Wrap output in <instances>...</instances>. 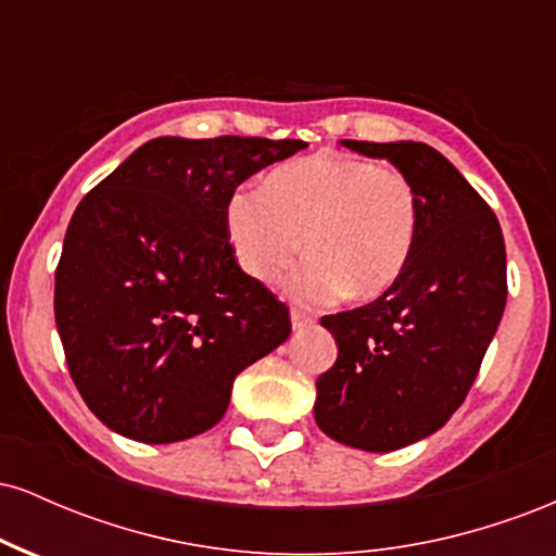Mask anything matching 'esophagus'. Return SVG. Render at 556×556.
Masks as SVG:
<instances>
[{"mask_svg":"<svg viewBox=\"0 0 556 556\" xmlns=\"http://www.w3.org/2000/svg\"><path fill=\"white\" fill-rule=\"evenodd\" d=\"M290 318H292V329H295V331H300V329H308V327H314V316H311V314H305V311H300V308H292Z\"/></svg>","mask_w":556,"mask_h":556,"instance_id":"esophagus-1","label":"esophagus"}]
</instances>
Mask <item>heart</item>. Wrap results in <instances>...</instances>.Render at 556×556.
Returning <instances> with one entry per match:
<instances>
[{
    "label": "heart",
    "instance_id": "b5f03b06",
    "mask_svg": "<svg viewBox=\"0 0 556 556\" xmlns=\"http://www.w3.org/2000/svg\"><path fill=\"white\" fill-rule=\"evenodd\" d=\"M238 264L261 282L290 269L305 240L308 261L290 279L305 303L350 292L379 298L405 271L418 235V195L400 169L350 154H314L266 175L227 206Z\"/></svg>",
    "mask_w": 556,
    "mask_h": 556
}]
</instances>
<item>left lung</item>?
I'll use <instances>...</instances> for the list:
<instances>
[{"label":"left lung","instance_id":"obj_1","mask_svg":"<svg viewBox=\"0 0 556 556\" xmlns=\"http://www.w3.org/2000/svg\"><path fill=\"white\" fill-rule=\"evenodd\" d=\"M342 146L387 159L413 182L418 235L384 295L321 318L337 361L318 376L314 416L334 442L392 452L442 429L473 387L507 303V253L489 203L437 149Z\"/></svg>","mask_w":556,"mask_h":556}]
</instances>
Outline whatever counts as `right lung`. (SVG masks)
Instances as JSON below:
<instances>
[{"instance_id":"right-lung-1","label":"right lung","mask_w":556,"mask_h":556,"mask_svg":"<svg viewBox=\"0 0 556 556\" xmlns=\"http://www.w3.org/2000/svg\"><path fill=\"white\" fill-rule=\"evenodd\" d=\"M303 140L154 138L70 219L54 318L70 376L112 431L169 444L212 429L232 381L290 337V311L235 261L227 206Z\"/></svg>"}]
</instances>
